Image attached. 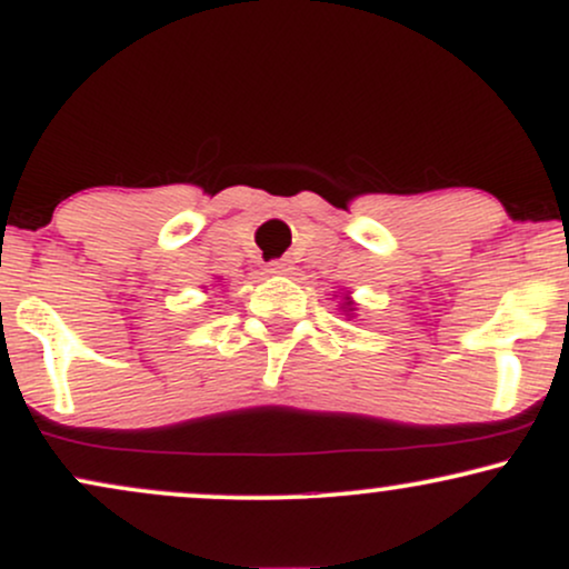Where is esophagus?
Segmentation results:
<instances>
[{
	"instance_id": "esophagus-1",
	"label": "esophagus",
	"mask_w": 569,
	"mask_h": 569,
	"mask_svg": "<svg viewBox=\"0 0 569 569\" xmlns=\"http://www.w3.org/2000/svg\"><path fill=\"white\" fill-rule=\"evenodd\" d=\"M264 270L272 272V276H286L291 270V259H272V262L264 264Z\"/></svg>"
}]
</instances>
